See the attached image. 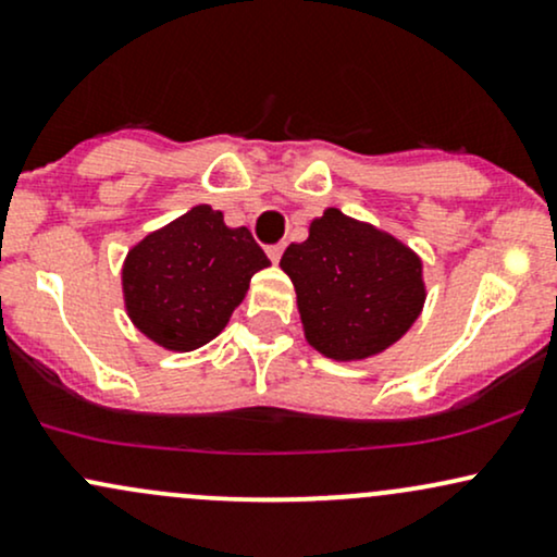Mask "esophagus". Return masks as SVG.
Wrapping results in <instances>:
<instances>
[{
    "instance_id": "34e87169",
    "label": "esophagus",
    "mask_w": 557,
    "mask_h": 557,
    "mask_svg": "<svg viewBox=\"0 0 557 557\" xmlns=\"http://www.w3.org/2000/svg\"><path fill=\"white\" fill-rule=\"evenodd\" d=\"M283 251H285V246H283V243H274V246L267 248V257H270V259L274 261V264H277L280 257H283Z\"/></svg>"
}]
</instances>
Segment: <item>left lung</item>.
<instances>
[{
  "mask_svg": "<svg viewBox=\"0 0 557 557\" xmlns=\"http://www.w3.org/2000/svg\"><path fill=\"white\" fill-rule=\"evenodd\" d=\"M280 267L293 280L306 341L335 361H359L398 343L424 306L421 259L398 238L327 209Z\"/></svg>",
  "mask_w": 557,
  "mask_h": 557,
  "instance_id": "obj_1",
  "label": "left lung"
}]
</instances>
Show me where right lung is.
<instances>
[{
    "instance_id": "right-lung-1",
    "label": "right lung",
    "mask_w": 557,
    "mask_h": 557,
    "mask_svg": "<svg viewBox=\"0 0 557 557\" xmlns=\"http://www.w3.org/2000/svg\"><path fill=\"white\" fill-rule=\"evenodd\" d=\"M270 259L246 227H227L209 203L177 216L127 251V314L168 350H196L225 330L248 283Z\"/></svg>"
}]
</instances>
